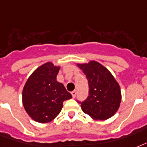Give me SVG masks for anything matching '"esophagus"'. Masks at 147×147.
<instances>
[{
	"label": "esophagus",
	"instance_id": "34e87169",
	"mask_svg": "<svg viewBox=\"0 0 147 147\" xmlns=\"http://www.w3.org/2000/svg\"><path fill=\"white\" fill-rule=\"evenodd\" d=\"M71 94H72V96L74 98L76 97V95H77V90H74V91L71 92Z\"/></svg>",
	"mask_w": 147,
	"mask_h": 147
}]
</instances>
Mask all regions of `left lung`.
Segmentation results:
<instances>
[{"label":"left lung","instance_id":"1","mask_svg":"<svg viewBox=\"0 0 147 147\" xmlns=\"http://www.w3.org/2000/svg\"><path fill=\"white\" fill-rule=\"evenodd\" d=\"M88 80L89 95L80 103L83 112L94 120H104L116 113L121 102L119 84L111 73L96 61L77 64Z\"/></svg>","mask_w":147,"mask_h":147}]
</instances>
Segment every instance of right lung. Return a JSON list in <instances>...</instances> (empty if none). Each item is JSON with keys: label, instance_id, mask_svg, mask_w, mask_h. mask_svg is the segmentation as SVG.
Masks as SVG:
<instances>
[{"label": "right lung", "instance_id": "1", "mask_svg": "<svg viewBox=\"0 0 147 147\" xmlns=\"http://www.w3.org/2000/svg\"><path fill=\"white\" fill-rule=\"evenodd\" d=\"M59 70L52 63H44L25 84L23 104L26 112L37 122H51L61 113L63 101L72 98L63 84L56 80Z\"/></svg>", "mask_w": 147, "mask_h": 147}]
</instances>
